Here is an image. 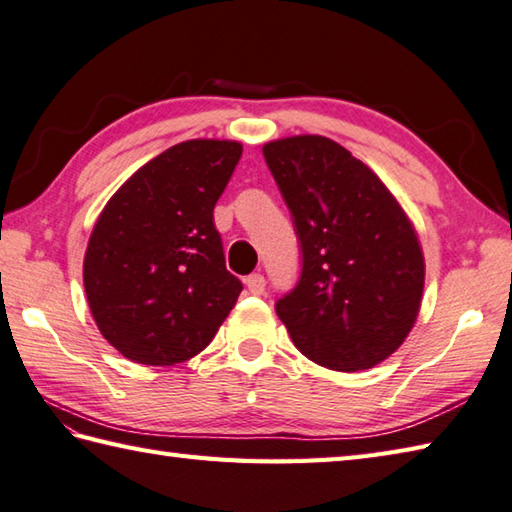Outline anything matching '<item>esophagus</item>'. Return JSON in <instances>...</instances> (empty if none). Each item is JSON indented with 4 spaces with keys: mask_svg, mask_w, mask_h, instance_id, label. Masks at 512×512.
<instances>
[{
    "mask_svg": "<svg viewBox=\"0 0 512 512\" xmlns=\"http://www.w3.org/2000/svg\"><path fill=\"white\" fill-rule=\"evenodd\" d=\"M246 288H248L250 295H264V290H266L264 275H259V273L248 275L246 277Z\"/></svg>",
    "mask_w": 512,
    "mask_h": 512,
    "instance_id": "34e87169",
    "label": "esophagus"
}]
</instances>
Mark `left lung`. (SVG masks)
<instances>
[{
	"instance_id": "1",
	"label": "left lung",
	"mask_w": 512,
	"mask_h": 512,
	"mask_svg": "<svg viewBox=\"0 0 512 512\" xmlns=\"http://www.w3.org/2000/svg\"><path fill=\"white\" fill-rule=\"evenodd\" d=\"M295 226L301 273L275 310L303 356L358 372L394 354L418 317L424 259L376 173L323 136L264 145Z\"/></svg>"
}]
</instances>
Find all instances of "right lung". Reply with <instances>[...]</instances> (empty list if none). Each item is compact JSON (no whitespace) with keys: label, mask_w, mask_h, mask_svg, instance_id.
Masks as SVG:
<instances>
[{"label":"right lung","mask_w":512,"mask_h":512,"mask_svg":"<svg viewBox=\"0 0 512 512\" xmlns=\"http://www.w3.org/2000/svg\"><path fill=\"white\" fill-rule=\"evenodd\" d=\"M239 158L242 145L231 140H187L140 167L105 204L83 284L101 334L129 361H189L244 290L226 270L213 224Z\"/></svg>","instance_id":"obj_1"}]
</instances>
